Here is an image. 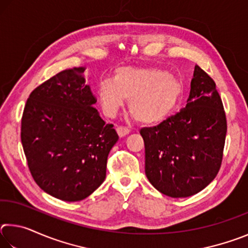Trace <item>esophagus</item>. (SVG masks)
<instances>
[{
    "mask_svg": "<svg viewBox=\"0 0 248 248\" xmlns=\"http://www.w3.org/2000/svg\"><path fill=\"white\" fill-rule=\"evenodd\" d=\"M117 132H118L119 137H124L130 132V129L128 127H124V125H119V127L117 128Z\"/></svg>",
    "mask_w": 248,
    "mask_h": 248,
    "instance_id": "34e87169",
    "label": "esophagus"
}]
</instances>
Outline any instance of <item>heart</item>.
Instances as JSON below:
<instances>
[{"label": "heart", "instance_id": "1", "mask_svg": "<svg viewBox=\"0 0 248 248\" xmlns=\"http://www.w3.org/2000/svg\"><path fill=\"white\" fill-rule=\"evenodd\" d=\"M98 100L104 114L114 117L129 99L133 118L144 124L164 121L177 105L182 86L173 74L154 68L123 66L115 71L114 78L98 83Z\"/></svg>", "mask_w": 248, "mask_h": 248}]
</instances>
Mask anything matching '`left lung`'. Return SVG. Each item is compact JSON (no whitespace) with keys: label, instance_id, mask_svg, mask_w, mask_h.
Masks as SVG:
<instances>
[{"label":"left lung","instance_id":"left-lung-1","mask_svg":"<svg viewBox=\"0 0 248 248\" xmlns=\"http://www.w3.org/2000/svg\"><path fill=\"white\" fill-rule=\"evenodd\" d=\"M226 129L216 83L196 65L186 107L155 127L140 130L150 183L171 198L202 190L219 173Z\"/></svg>","mask_w":248,"mask_h":248}]
</instances>
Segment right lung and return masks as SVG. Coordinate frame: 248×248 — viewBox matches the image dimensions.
I'll list each match as a JSON object with an SVG mask.
<instances>
[{"mask_svg": "<svg viewBox=\"0 0 248 248\" xmlns=\"http://www.w3.org/2000/svg\"><path fill=\"white\" fill-rule=\"evenodd\" d=\"M85 68L61 71L33 90L20 139L33 180L63 201L85 199L106 177L107 157L119 137L94 108Z\"/></svg>", "mask_w": 248, "mask_h": 248, "instance_id": "add662e5", "label": "right lung"}]
</instances>
